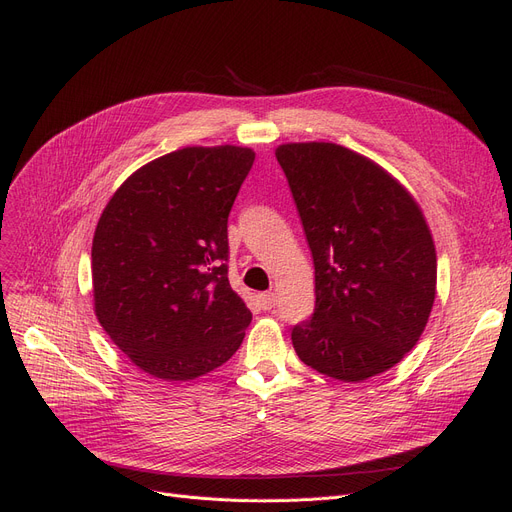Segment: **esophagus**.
I'll return each instance as SVG.
<instances>
[{
    "instance_id": "obj_1",
    "label": "esophagus",
    "mask_w": 512,
    "mask_h": 512,
    "mask_svg": "<svg viewBox=\"0 0 512 512\" xmlns=\"http://www.w3.org/2000/svg\"><path fill=\"white\" fill-rule=\"evenodd\" d=\"M257 299H259V305H261L263 309H272V307L278 303L276 292H261Z\"/></svg>"
}]
</instances>
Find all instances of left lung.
I'll list each match as a JSON object with an SVG mask.
<instances>
[{"label":"left lung","mask_w":512,"mask_h":512,"mask_svg":"<svg viewBox=\"0 0 512 512\" xmlns=\"http://www.w3.org/2000/svg\"><path fill=\"white\" fill-rule=\"evenodd\" d=\"M315 265V311L292 346L315 371L363 382L402 361L436 299L432 232L411 193L336 143L276 149Z\"/></svg>","instance_id":"8db88e82"}]
</instances>
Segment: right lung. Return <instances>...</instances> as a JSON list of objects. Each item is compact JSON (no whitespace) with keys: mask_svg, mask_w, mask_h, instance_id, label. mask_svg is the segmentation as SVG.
<instances>
[{"mask_svg":"<svg viewBox=\"0 0 512 512\" xmlns=\"http://www.w3.org/2000/svg\"><path fill=\"white\" fill-rule=\"evenodd\" d=\"M255 153L184 147L130 174L95 228V315L141 371L188 382L224 365L251 311L228 282V215Z\"/></svg>","mask_w":512,"mask_h":512,"instance_id":"add662e5","label":"right lung"}]
</instances>
